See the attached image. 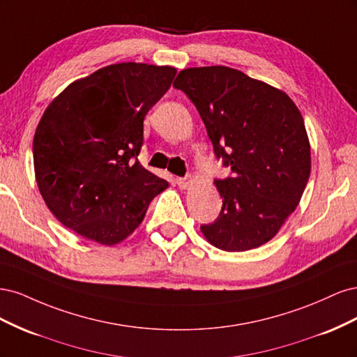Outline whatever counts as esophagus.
Masks as SVG:
<instances>
[{"instance_id": "1", "label": "esophagus", "mask_w": 357, "mask_h": 357, "mask_svg": "<svg viewBox=\"0 0 357 357\" xmlns=\"http://www.w3.org/2000/svg\"><path fill=\"white\" fill-rule=\"evenodd\" d=\"M176 183H177L180 189H189L190 185H192V178H189V177H186V178L177 177V178H176Z\"/></svg>"}]
</instances>
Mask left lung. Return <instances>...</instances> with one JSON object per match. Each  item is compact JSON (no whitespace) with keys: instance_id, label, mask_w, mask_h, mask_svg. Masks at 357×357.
I'll return each mask as SVG.
<instances>
[{"instance_id":"1","label":"left lung","mask_w":357,"mask_h":357,"mask_svg":"<svg viewBox=\"0 0 357 357\" xmlns=\"http://www.w3.org/2000/svg\"><path fill=\"white\" fill-rule=\"evenodd\" d=\"M174 86L195 104L215 156L234 172L214 181L223 207L202 235L225 252L261 247L296 210L310 178L299 109L282 89L223 66L181 70Z\"/></svg>"}]
</instances>
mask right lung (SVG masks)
Listing matches in <instances>:
<instances>
[{
  "label": "right lung",
  "mask_w": 357,
  "mask_h": 357,
  "mask_svg": "<svg viewBox=\"0 0 357 357\" xmlns=\"http://www.w3.org/2000/svg\"><path fill=\"white\" fill-rule=\"evenodd\" d=\"M176 73L113 63L70 83L43 113L32 142L37 186L52 214L83 238L122 243L168 188L137 156L144 117Z\"/></svg>",
  "instance_id": "1"
}]
</instances>
